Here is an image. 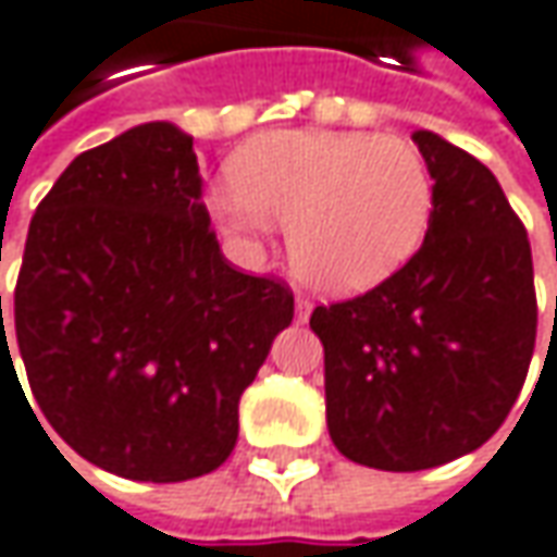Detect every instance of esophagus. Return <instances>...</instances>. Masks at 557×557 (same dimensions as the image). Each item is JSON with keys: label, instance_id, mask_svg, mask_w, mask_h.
Returning a JSON list of instances; mask_svg holds the SVG:
<instances>
[{"label": "esophagus", "instance_id": "1", "mask_svg": "<svg viewBox=\"0 0 557 557\" xmlns=\"http://www.w3.org/2000/svg\"><path fill=\"white\" fill-rule=\"evenodd\" d=\"M296 318H299V321H308V318H311V302H308V299H305V296H299V299H296Z\"/></svg>", "mask_w": 557, "mask_h": 557}]
</instances>
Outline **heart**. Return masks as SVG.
Listing matches in <instances>:
<instances>
[{
	"instance_id": "heart-1",
	"label": "heart",
	"mask_w": 557,
	"mask_h": 557,
	"mask_svg": "<svg viewBox=\"0 0 557 557\" xmlns=\"http://www.w3.org/2000/svg\"><path fill=\"white\" fill-rule=\"evenodd\" d=\"M208 211L239 249H258L277 221L289 255L333 296L368 293L421 249L433 218V177L399 136L364 131H271L239 146L231 183Z\"/></svg>"
}]
</instances>
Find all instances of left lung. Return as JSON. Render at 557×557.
Instances as JSON below:
<instances>
[{
  "mask_svg": "<svg viewBox=\"0 0 557 557\" xmlns=\"http://www.w3.org/2000/svg\"><path fill=\"white\" fill-rule=\"evenodd\" d=\"M433 177L423 246L349 302L318 305L330 440L376 471L480 448L518 401L536 346L530 239L486 164L414 131Z\"/></svg>",
  "mask_w": 557,
  "mask_h": 557,
  "instance_id": "1",
  "label": "left lung"
}]
</instances>
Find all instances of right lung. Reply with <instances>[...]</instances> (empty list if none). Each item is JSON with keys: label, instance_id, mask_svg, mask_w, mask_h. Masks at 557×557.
Listing matches in <instances>:
<instances>
[{"label": "right lung", "instance_id": "obj_1", "mask_svg": "<svg viewBox=\"0 0 557 557\" xmlns=\"http://www.w3.org/2000/svg\"><path fill=\"white\" fill-rule=\"evenodd\" d=\"M289 324V286L221 255L193 136L171 121L81 152L30 221L21 361L49 426L102 471L181 483L221 468L239 396ZM2 358L14 371L5 324Z\"/></svg>", "mask_w": 557, "mask_h": 557}]
</instances>
